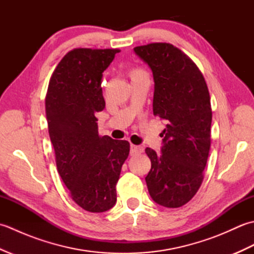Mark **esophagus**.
I'll use <instances>...</instances> for the list:
<instances>
[{"label": "esophagus", "instance_id": "1", "mask_svg": "<svg viewBox=\"0 0 254 254\" xmlns=\"http://www.w3.org/2000/svg\"><path fill=\"white\" fill-rule=\"evenodd\" d=\"M144 152V148L142 146H137V145H131V155H137Z\"/></svg>", "mask_w": 254, "mask_h": 254}]
</instances>
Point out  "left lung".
<instances>
[{"label":"left lung","mask_w":254,"mask_h":254,"mask_svg":"<svg viewBox=\"0 0 254 254\" xmlns=\"http://www.w3.org/2000/svg\"><path fill=\"white\" fill-rule=\"evenodd\" d=\"M155 82L153 111L167 123L161 154L146 148L152 168L145 178L161 206L187 204L202 185L210 147L212 108L203 74L186 53L166 42L134 48Z\"/></svg>","instance_id":"left-lung-1"}]
</instances>
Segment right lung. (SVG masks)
<instances>
[{"mask_svg": "<svg viewBox=\"0 0 254 254\" xmlns=\"http://www.w3.org/2000/svg\"><path fill=\"white\" fill-rule=\"evenodd\" d=\"M119 49L77 48L67 52L50 78L46 115L56 163L73 201L91 213L117 202L116 186L130 143L100 136L96 113L105 109L102 73Z\"/></svg>", "mask_w": 254, "mask_h": 254, "instance_id": "1", "label": "right lung"}]
</instances>
